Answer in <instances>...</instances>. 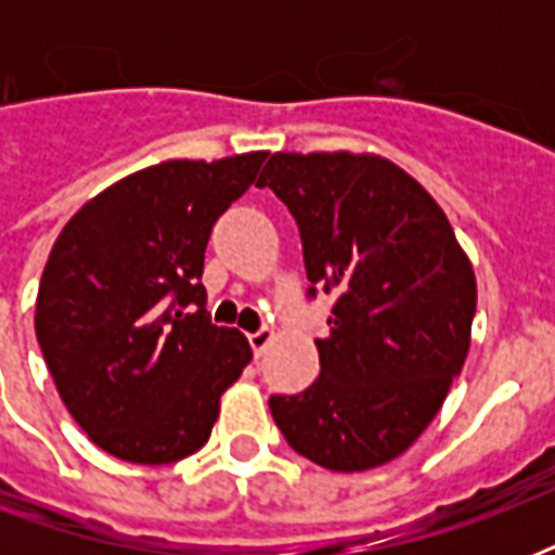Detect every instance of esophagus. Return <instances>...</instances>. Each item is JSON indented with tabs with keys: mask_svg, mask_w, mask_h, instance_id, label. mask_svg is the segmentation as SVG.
Wrapping results in <instances>:
<instances>
[{
	"mask_svg": "<svg viewBox=\"0 0 555 555\" xmlns=\"http://www.w3.org/2000/svg\"><path fill=\"white\" fill-rule=\"evenodd\" d=\"M247 339H250L253 354L261 357V354H264V348H268L270 343H273V331H270V328H259V331H253V334Z\"/></svg>",
	"mask_w": 555,
	"mask_h": 555,
	"instance_id": "esophagus-1",
	"label": "esophagus"
}]
</instances>
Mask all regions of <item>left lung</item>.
Here are the masks:
<instances>
[{"label": "left lung", "instance_id": "obj_1", "mask_svg": "<svg viewBox=\"0 0 555 555\" xmlns=\"http://www.w3.org/2000/svg\"><path fill=\"white\" fill-rule=\"evenodd\" d=\"M256 186L296 218L308 296L337 294L331 334L317 339L320 377L270 397V414L325 469L388 464L421 438L464 369L473 264L429 192L379 155L276 152Z\"/></svg>", "mask_w": 555, "mask_h": 555}]
</instances>
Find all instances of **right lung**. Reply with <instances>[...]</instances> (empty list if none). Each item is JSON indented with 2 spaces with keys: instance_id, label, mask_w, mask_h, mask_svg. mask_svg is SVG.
<instances>
[{
  "instance_id": "right-lung-1",
  "label": "right lung",
  "mask_w": 555,
  "mask_h": 555,
  "mask_svg": "<svg viewBox=\"0 0 555 555\" xmlns=\"http://www.w3.org/2000/svg\"><path fill=\"white\" fill-rule=\"evenodd\" d=\"M264 158L164 160L94 195L56 235L37 343L65 409L108 455L158 466L198 452L253 360L242 331L212 325L201 273L212 224Z\"/></svg>"
}]
</instances>
